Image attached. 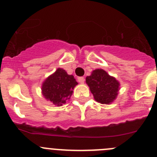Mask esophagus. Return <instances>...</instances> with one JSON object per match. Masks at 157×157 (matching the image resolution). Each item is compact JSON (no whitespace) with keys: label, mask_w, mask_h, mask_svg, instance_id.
<instances>
[{"label":"esophagus","mask_w":157,"mask_h":157,"mask_svg":"<svg viewBox=\"0 0 157 157\" xmlns=\"http://www.w3.org/2000/svg\"><path fill=\"white\" fill-rule=\"evenodd\" d=\"M84 81H85L84 77H78V82H79V83H84Z\"/></svg>","instance_id":"esophagus-1"}]
</instances>
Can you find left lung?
Returning a JSON list of instances; mask_svg holds the SVG:
<instances>
[{
    "label": "left lung",
    "mask_w": 157,
    "mask_h": 157,
    "mask_svg": "<svg viewBox=\"0 0 157 157\" xmlns=\"http://www.w3.org/2000/svg\"><path fill=\"white\" fill-rule=\"evenodd\" d=\"M86 83L94 99L101 104L112 103L116 99L120 90L119 81L103 69H96L86 77Z\"/></svg>",
    "instance_id": "left-lung-1"
}]
</instances>
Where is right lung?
<instances>
[{"label": "right lung", "instance_id": "add662e5", "mask_svg": "<svg viewBox=\"0 0 157 157\" xmlns=\"http://www.w3.org/2000/svg\"><path fill=\"white\" fill-rule=\"evenodd\" d=\"M78 84L73 75L63 68H58L42 84V94L56 106H61L71 99L73 90Z\"/></svg>", "mask_w": 157, "mask_h": 157}]
</instances>
